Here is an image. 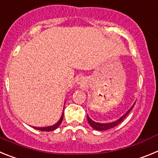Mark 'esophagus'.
I'll return each mask as SVG.
<instances>
[{
  "label": "esophagus",
  "mask_w": 158,
  "mask_h": 158,
  "mask_svg": "<svg viewBox=\"0 0 158 158\" xmlns=\"http://www.w3.org/2000/svg\"><path fill=\"white\" fill-rule=\"evenodd\" d=\"M85 79L82 77H80L79 79L77 80V85H78L80 86H85Z\"/></svg>",
  "instance_id": "1"
}]
</instances>
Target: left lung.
I'll list each match as a JSON object with an SVG mask.
<instances>
[{
	"mask_svg": "<svg viewBox=\"0 0 158 158\" xmlns=\"http://www.w3.org/2000/svg\"><path fill=\"white\" fill-rule=\"evenodd\" d=\"M135 104V103L133 104V105L131 106V108H130V109L128 110V111H127V112L125 113L123 115V116H121L120 118H118V119H117L116 121H114V122H111V123H96V122H95V121H93V119H91V118H89V115H87L88 122H89V125H90V126H91L93 129L96 130V131H107V130H108V129H111V128L115 127H116L117 125H118V124L120 123L123 120L124 118H126L127 115L129 114V112L131 111V109L133 108V107Z\"/></svg>",
	"mask_w": 158,
	"mask_h": 158,
	"instance_id": "left-lung-1",
	"label": "left lung"
}]
</instances>
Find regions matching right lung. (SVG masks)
I'll return each mask as SVG.
<instances>
[{
	"instance_id": "1",
	"label": "right lung",
	"mask_w": 158,
	"mask_h": 158,
	"mask_svg": "<svg viewBox=\"0 0 158 158\" xmlns=\"http://www.w3.org/2000/svg\"><path fill=\"white\" fill-rule=\"evenodd\" d=\"M62 120H63V112H62V116H61V118H60L59 120H58L56 123L54 124V125H53V126L45 127H33V128L39 130V131H54L55 129H57V128L61 125Z\"/></svg>"
}]
</instances>
